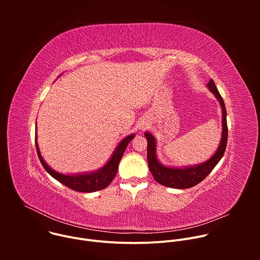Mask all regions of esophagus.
<instances>
[{
	"label": "esophagus",
	"mask_w": 260,
	"mask_h": 260,
	"mask_svg": "<svg viewBox=\"0 0 260 260\" xmlns=\"http://www.w3.org/2000/svg\"><path fill=\"white\" fill-rule=\"evenodd\" d=\"M143 125H144V124H143Z\"/></svg>",
	"instance_id": "obj_1"
}]
</instances>
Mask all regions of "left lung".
I'll return each instance as SVG.
<instances>
[{"mask_svg": "<svg viewBox=\"0 0 260 260\" xmlns=\"http://www.w3.org/2000/svg\"><path fill=\"white\" fill-rule=\"evenodd\" d=\"M209 89L213 92V94L218 99L221 107H222V138L220 141V146L216 153L206 162L197 167L184 168V169H175L164 167L159 164L156 157V144L154 137L149 134L145 133V137L147 139V159L148 167L155 179L156 182L164 185V186L171 188H179L185 189L196 186L197 184L202 182L216 167L219 160L224 155L226 144H228V122H226V109L224 105V101L220 95L214 81L211 79L208 83Z\"/></svg>", "mask_w": 260, "mask_h": 260, "instance_id": "1", "label": "left lung"}]
</instances>
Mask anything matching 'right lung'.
Segmentation results:
<instances>
[{"label":"right lung","instance_id":"1","mask_svg":"<svg viewBox=\"0 0 260 260\" xmlns=\"http://www.w3.org/2000/svg\"><path fill=\"white\" fill-rule=\"evenodd\" d=\"M134 137H135V135H131V136H127L126 138H124L119 143L112 157L110 158V160L107 162V165L104 166L101 170H99L98 172H94L91 174H85V175L67 176V175H62L57 172H54L46 165V162L42 158L40 150H39V147H38V143L37 142H36V149H37V153H38V157H39L42 166L46 170V172L49 173V175L52 176L54 179H56L58 182H60L61 184L66 185L67 187L75 190V191L93 192V191H98V190L106 188L108 185L112 182V180L114 179V177L117 173L120 159L126 149L128 143L132 141V139Z\"/></svg>","mask_w":260,"mask_h":260}]
</instances>
